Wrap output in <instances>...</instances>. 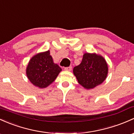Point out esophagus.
Returning <instances> with one entry per match:
<instances>
[{
	"instance_id": "1",
	"label": "esophagus",
	"mask_w": 134,
	"mask_h": 134,
	"mask_svg": "<svg viewBox=\"0 0 134 134\" xmlns=\"http://www.w3.org/2000/svg\"><path fill=\"white\" fill-rule=\"evenodd\" d=\"M71 69H72V67H71V66H69V67L65 68H64V70H66V71H71Z\"/></svg>"
}]
</instances>
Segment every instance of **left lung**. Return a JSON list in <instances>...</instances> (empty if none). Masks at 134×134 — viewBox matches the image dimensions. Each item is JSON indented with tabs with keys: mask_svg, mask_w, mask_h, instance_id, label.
I'll return each mask as SVG.
<instances>
[{
	"mask_svg": "<svg viewBox=\"0 0 134 134\" xmlns=\"http://www.w3.org/2000/svg\"><path fill=\"white\" fill-rule=\"evenodd\" d=\"M108 71L104 57L96 53H85L81 63L73 70L78 82L86 90L101 84L107 78Z\"/></svg>",
	"mask_w": 134,
	"mask_h": 134,
	"instance_id": "1",
	"label": "left lung"
}]
</instances>
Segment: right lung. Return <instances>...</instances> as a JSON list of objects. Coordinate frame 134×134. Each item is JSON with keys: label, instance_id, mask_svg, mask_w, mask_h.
I'll use <instances>...</instances> for the list:
<instances>
[{"label": "right lung", "instance_id": "1", "mask_svg": "<svg viewBox=\"0 0 134 134\" xmlns=\"http://www.w3.org/2000/svg\"><path fill=\"white\" fill-rule=\"evenodd\" d=\"M61 71L58 64L54 63L50 50H47L38 53L30 59L26 75L34 86L43 89L51 84Z\"/></svg>", "mask_w": 134, "mask_h": 134}]
</instances>
